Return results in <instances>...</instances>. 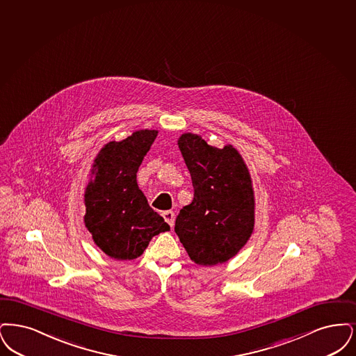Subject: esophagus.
<instances>
[{"instance_id":"obj_1","label":"esophagus","mask_w":356,"mask_h":356,"mask_svg":"<svg viewBox=\"0 0 356 356\" xmlns=\"http://www.w3.org/2000/svg\"><path fill=\"white\" fill-rule=\"evenodd\" d=\"M162 217L166 220V223H168L170 227H172L174 219H175V214H174L172 211H170V210H168V211H163V213H162Z\"/></svg>"}]
</instances>
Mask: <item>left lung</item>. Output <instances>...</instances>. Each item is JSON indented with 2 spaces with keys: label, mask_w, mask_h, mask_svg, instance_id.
<instances>
[{
  "label": "left lung",
  "mask_w": 356,
  "mask_h": 356,
  "mask_svg": "<svg viewBox=\"0 0 356 356\" xmlns=\"http://www.w3.org/2000/svg\"><path fill=\"white\" fill-rule=\"evenodd\" d=\"M178 145L194 198L179 211L174 230L191 261L202 266L226 262L246 245L254 229L248 168L232 146L213 147L197 134H182Z\"/></svg>",
  "instance_id": "8db88e82"
}]
</instances>
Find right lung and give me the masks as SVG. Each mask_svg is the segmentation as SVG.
I'll list each match as a JSON object with an SVG mask.
<instances>
[{
  "label": "right lung",
  "mask_w": 356,
  "mask_h": 356,
  "mask_svg": "<svg viewBox=\"0 0 356 356\" xmlns=\"http://www.w3.org/2000/svg\"><path fill=\"white\" fill-rule=\"evenodd\" d=\"M156 134L139 130L124 140L108 142L95 158V178L85 194V225L110 258L136 259L153 236L170 230L137 184V171Z\"/></svg>",
  "instance_id": "add662e5"
}]
</instances>
